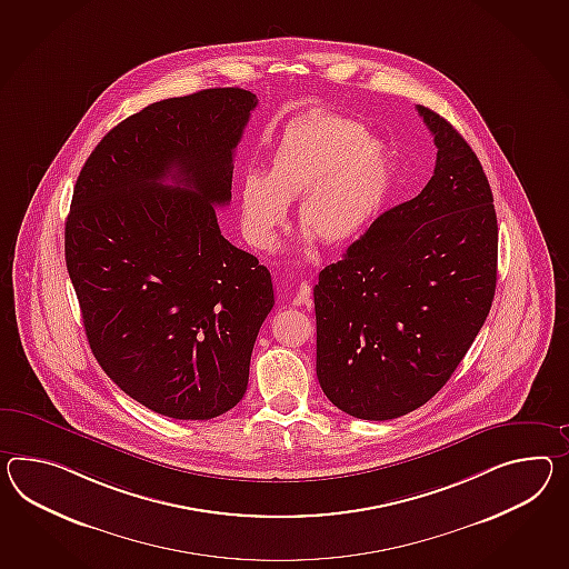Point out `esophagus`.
Here are the masks:
<instances>
[{
	"instance_id": "34e87169",
	"label": "esophagus",
	"mask_w": 569,
	"mask_h": 569,
	"mask_svg": "<svg viewBox=\"0 0 569 569\" xmlns=\"http://www.w3.org/2000/svg\"><path fill=\"white\" fill-rule=\"evenodd\" d=\"M308 302H310V286L302 281L296 290V296H293V306H305Z\"/></svg>"
}]
</instances>
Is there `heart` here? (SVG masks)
Here are the masks:
<instances>
[{
  "label": "heart",
  "mask_w": 569,
  "mask_h": 569,
  "mask_svg": "<svg viewBox=\"0 0 569 569\" xmlns=\"http://www.w3.org/2000/svg\"><path fill=\"white\" fill-rule=\"evenodd\" d=\"M390 182L387 148L366 127L319 112L291 123L269 153L267 170L240 179V226L254 249H273L288 203L298 201L305 238L327 247L351 242L385 203Z\"/></svg>",
  "instance_id": "1"
}]
</instances>
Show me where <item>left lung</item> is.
Instances as JSON below:
<instances>
[{
	"mask_svg": "<svg viewBox=\"0 0 569 569\" xmlns=\"http://www.w3.org/2000/svg\"><path fill=\"white\" fill-rule=\"evenodd\" d=\"M438 148L423 191L385 211L315 286L317 376L347 416H407L448 382L486 322L498 218L471 146L417 107Z\"/></svg>",
	"mask_w": 569,
	"mask_h": 569,
	"instance_id": "8db88e82",
	"label": "left lung"
}]
</instances>
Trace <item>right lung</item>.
Masks as SVG:
<instances>
[{"label": "right lung", "mask_w": 569, "mask_h": 569, "mask_svg": "<svg viewBox=\"0 0 569 569\" xmlns=\"http://www.w3.org/2000/svg\"><path fill=\"white\" fill-rule=\"evenodd\" d=\"M254 107L242 88L153 102L100 139L73 187L66 263L88 343L112 382L160 416L230 411L276 305L267 267L216 218Z\"/></svg>", "instance_id": "add662e5"}]
</instances>
